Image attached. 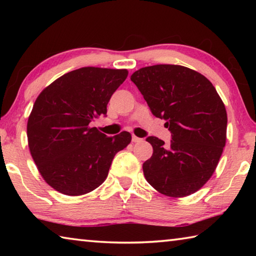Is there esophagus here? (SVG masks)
<instances>
[{"label": "esophagus", "mask_w": 256, "mask_h": 256, "mask_svg": "<svg viewBox=\"0 0 256 256\" xmlns=\"http://www.w3.org/2000/svg\"><path fill=\"white\" fill-rule=\"evenodd\" d=\"M132 141L134 142V144H138V142H141L142 141V138H138L136 136H132Z\"/></svg>", "instance_id": "34e87169"}]
</instances>
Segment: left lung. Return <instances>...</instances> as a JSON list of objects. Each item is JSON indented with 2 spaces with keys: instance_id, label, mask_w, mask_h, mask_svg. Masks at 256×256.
<instances>
[{
  "instance_id": "1",
  "label": "left lung",
  "mask_w": 256,
  "mask_h": 256,
  "mask_svg": "<svg viewBox=\"0 0 256 256\" xmlns=\"http://www.w3.org/2000/svg\"><path fill=\"white\" fill-rule=\"evenodd\" d=\"M131 80L172 133L170 146L146 138L154 148L142 166L146 182L167 196L196 193L214 174L226 144L227 112L222 98L204 76L182 66L142 68Z\"/></svg>"
}]
</instances>
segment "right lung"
Segmentation results:
<instances>
[{"instance_id": "right-lung-1", "label": "right lung", "mask_w": 256, "mask_h": 256, "mask_svg": "<svg viewBox=\"0 0 256 256\" xmlns=\"http://www.w3.org/2000/svg\"><path fill=\"white\" fill-rule=\"evenodd\" d=\"M128 70L86 66L60 76L34 104L27 124L30 154L54 190L76 196L104 183L112 159L131 134L107 136L90 123L106 116L112 94Z\"/></svg>"}]
</instances>
